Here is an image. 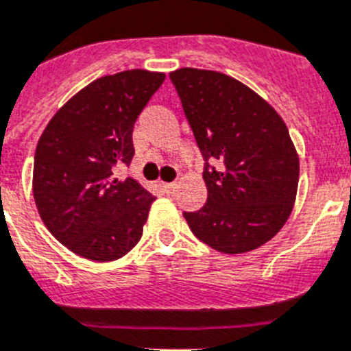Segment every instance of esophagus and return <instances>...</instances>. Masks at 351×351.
I'll return each mask as SVG.
<instances>
[{
    "label": "esophagus",
    "mask_w": 351,
    "mask_h": 351,
    "mask_svg": "<svg viewBox=\"0 0 351 351\" xmlns=\"http://www.w3.org/2000/svg\"><path fill=\"white\" fill-rule=\"evenodd\" d=\"M161 188H163L167 193H172L173 190H176V182H163V184H161Z\"/></svg>",
    "instance_id": "1"
}]
</instances>
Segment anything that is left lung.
Returning a JSON list of instances; mask_svg holds the SVG:
<instances>
[{
	"label": "left lung",
	"instance_id": "8db88e82",
	"mask_svg": "<svg viewBox=\"0 0 351 351\" xmlns=\"http://www.w3.org/2000/svg\"><path fill=\"white\" fill-rule=\"evenodd\" d=\"M170 80L204 159L208 201L182 213L190 230L221 253L260 247L282 230L296 201L300 159L289 129L262 97L228 75L181 68Z\"/></svg>",
	"mask_w": 351,
	"mask_h": 351
}]
</instances>
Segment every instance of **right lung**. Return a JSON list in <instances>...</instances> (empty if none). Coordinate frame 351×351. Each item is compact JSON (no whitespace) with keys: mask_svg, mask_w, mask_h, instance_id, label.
<instances>
[{"mask_svg":"<svg viewBox=\"0 0 351 351\" xmlns=\"http://www.w3.org/2000/svg\"><path fill=\"white\" fill-rule=\"evenodd\" d=\"M165 73L129 69L97 78L55 112L34 159V199L55 239L95 262L121 258L140 242L150 195L117 170L134 156L132 129Z\"/></svg>","mask_w":351,"mask_h":351,"instance_id":"1","label":"right lung"}]
</instances>
